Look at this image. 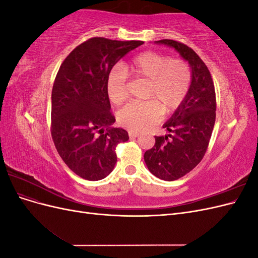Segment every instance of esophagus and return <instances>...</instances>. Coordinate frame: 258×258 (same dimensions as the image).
<instances>
[{
	"instance_id": "esophagus-1",
	"label": "esophagus",
	"mask_w": 258,
	"mask_h": 258,
	"mask_svg": "<svg viewBox=\"0 0 258 258\" xmlns=\"http://www.w3.org/2000/svg\"><path fill=\"white\" fill-rule=\"evenodd\" d=\"M140 136V134H138V132H135V131H129V137L131 139H135V138H138Z\"/></svg>"
}]
</instances>
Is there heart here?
<instances>
[{
    "label": "heart",
    "instance_id": "b5f03b06",
    "mask_svg": "<svg viewBox=\"0 0 258 258\" xmlns=\"http://www.w3.org/2000/svg\"><path fill=\"white\" fill-rule=\"evenodd\" d=\"M126 72L136 80L148 82L144 102H132L118 113L123 127L141 131L160 120L162 111L171 114L181 106L191 85V70L187 62L167 54L145 51L138 54L122 69L115 68L107 75L106 92L112 103L119 105L128 98Z\"/></svg>",
    "mask_w": 258,
    "mask_h": 258
}]
</instances>
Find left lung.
<instances>
[{
  "label": "left lung",
  "mask_w": 258,
  "mask_h": 258,
  "mask_svg": "<svg viewBox=\"0 0 258 258\" xmlns=\"http://www.w3.org/2000/svg\"><path fill=\"white\" fill-rule=\"evenodd\" d=\"M155 43L174 48L191 69L184 102L163 124L171 135L155 137V145L144 154L151 173L170 182L190 172L204 158L215 123L216 98L208 67L190 47L173 40Z\"/></svg>",
  "instance_id": "8db88e82"
}]
</instances>
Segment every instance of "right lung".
<instances>
[{
	"label": "right lung",
	"instance_id": "obj_1",
	"mask_svg": "<svg viewBox=\"0 0 258 258\" xmlns=\"http://www.w3.org/2000/svg\"><path fill=\"white\" fill-rule=\"evenodd\" d=\"M142 41L92 37L62 62L51 91V137L60 157L75 174L99 181L117 161L116 146L128 141L126 130L111 127L115 117L106 79L123 56Z\"/></svg>",
	"mask_w": 258,
	"mask_h": 258
}]
</instances>
